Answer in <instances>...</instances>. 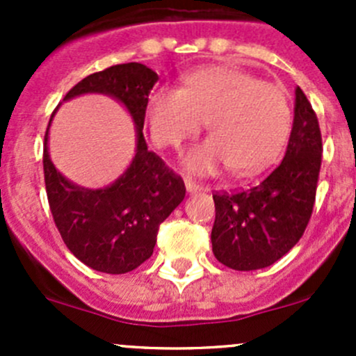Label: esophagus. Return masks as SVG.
<instances>
[{
  "mask_svg": "<svg viewBox=\"0 0 356 356\" xmlns=\"http://www.w3.org/2000/svg\"><path fill=\"white\" fill-rule=\"evenodd\" d=\"M203 191V186L196 184L195 181H189V179H186V193H189V195H195V193H200Z\"/></svg>",
  "mask_w": 356,
  "mask_h": 356,
  "instance_id": "34e87169",
  "label": "esophagus"
}]
</instances>
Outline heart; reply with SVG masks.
Wrapping results in <instances>:
<instances>
[{"mask_svg":"<svg viewBox=\"0 0 356 356\" xmlns=\"http://www.w3.org/2000/svg\"><path fill=\"white\" fill-rule=\"evenodd\" d=\"M145 120L158 148H179L204 122L210 138L188 149L182 165L193 175L231 168L238 177L267 170L291 131L286 92L236 67L189 72L182 89L160 86L146 98Z\"/></svg>","mask_w":356,"mask_h":356,"instance_id":"b5f03b06","label":"heart"}]
</instances>
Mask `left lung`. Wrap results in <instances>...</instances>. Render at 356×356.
Segmentation results:
<instances>
[{
    "label": "left lung",
    "mask_w": 356,
    "mask_h": 356,
    "mask_svg": "<svg viewBox=\"0 0 356 356\" xmlns=\"http://www.w3.org/2000/svg\"><path fill=\"white\" fill-rule=\"evenodd\" d=\"M322 161L317 115L300 88L281 163L254 188L213 195L211 250L234 270H258L275 264L300 241L312 217Z\"/></svg>",
    "instance_id": "obj_1"
}]
</instances>
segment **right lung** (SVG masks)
Wrapping results in <instances>:
<instances>
[{"label": "right lung", "instance_id": "add662e5", "mask_svg": "<svg viewBox=\"0 0 356 356\" xmlns=\"http://www.w3.org/2000/svg\"><path fill=\"white\" fill-rule=\"evenodd\" d=\"M158 81L143 63H122L88 75L63 102L82 95H105L120 103L136 125V153L124 174L105 188H82L68 181L49 156L44 136V182L53 218L68 250L89 268L125 274L153 254L158 227L181 204L184 182L155 153L148 152L145 125L146 98Z\"/></svg>", "mask_w": 356, "mask_h": 356}]
</instances>
